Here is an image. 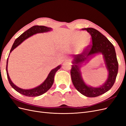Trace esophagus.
<instances>
[{"instance_id": "1", "label": "esophagus", "mask_w": 126, "mask_h": 126, "mask_svg": "<svg viewBox=\"0 0 126 126\" xmlns=\"http://www.w3.org/2000/svg\"><path fill=\"white\" fill-rule=\"evenodd\" d=\"M70 60L69 59H64L63 60V63H70Z\"/></svg>"}]
</instances>
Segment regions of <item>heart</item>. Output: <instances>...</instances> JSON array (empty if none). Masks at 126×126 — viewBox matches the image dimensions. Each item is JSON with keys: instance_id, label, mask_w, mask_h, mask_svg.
Here are the masks:
<instances>
[{"instance_id": "1", "label": "heart", "mask_w": 126, "mask_h": 126, "mask_svg": "<svg viewBox=\"0 0 126 126\" xmlns=\"http://www.w3.org/2000/svg\"><path fill=\"white\" fill-rule=\"evenodd\" d=\"M75 39L76 41H77L76 46L78 51H82L88 46L91 41V36L87 32H77L75 34Z\"/></svg>"}]
</instances>
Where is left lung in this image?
<instances>
[{
    "label": "left lung",
    "mask_w": 126,
    "mask_h": 126,
    "mask_svg": "<svg viewBox=\"0 0 126 126\" xmlns=\"http://www.w3.org/2000/svg\"><path fill=\"white\" fill-rule=\"evenodd\" d=\"M82 30H85L89 33L92 44L81 54L74 57L70 70L71 80L76 89L79 93L86 97H96L106 93L113 85L118 74V63L114 46L104 35L93 28H83ZM97 53H101L104 55L109 74L108 79L104 85L94 88L85 84L79 71V67L89 56Z\"/></svg>",
    "instance_id": "obj_1"
}]
</instances>
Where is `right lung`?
Listing matches in <instances>:
<instances>
[{
  "label": "right lung",
  "mask_w": 126,
  "mask_h": 126,
  "mask_svg": "<svg viewBox=\"0 0 126 126\" xmlns=\"http://www.w3.org/2000/svg\"><path fill=\"white\" fill-rule=\"evenodd\" d=\"M51 29H52L51 28H49L47 27L44 26H33L31 28L28 29L27 31L24 32L23 33H22L19 37H18L15 40L13 46L11 47L10 52L12 51L15 48H16L18 46V45H19L22 41H24L25 39L28 38V37L32 36L34 34H36L37 33L47 32L49 31H50ZM7 64H8V59H7V60L6 71L7 78H8L10 85L15 90L17 91V92L28 97L38 96H40V95L44 94L45 93H46L47 91L51 87L53 83H54V76L56 72L58 71V70L61 67V66L59 65L58 67H57L56 68H55V69H52L50 72V73L49 74L46 79L44 82L40 86L32 89H23L18 87L16 85H14L13 82L11 81L8 75V69H7V66H8Z\"/></svg>",
  "instance_id": "1"
}]
</instances>
